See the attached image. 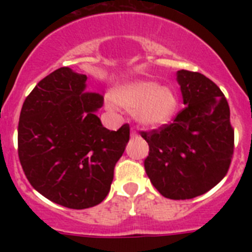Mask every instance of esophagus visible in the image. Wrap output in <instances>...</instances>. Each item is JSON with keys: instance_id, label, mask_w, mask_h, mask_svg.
<instances>
[{"instance_id": "34e87169", "label": "esophagus", "mask_w": 252, "mask_h": 252, "mask_svg": "<svg viewBox=\"0 0 252 252\" xmlns=\"http://www.w3.org/2000/svg\"><path fill=\"white\" fill-rule=\"evenodd\" d=\"M130 134H132V136H136V134H137V132H136V129H134V128H132V129H130Z\"/></svg>"}]
</instances>
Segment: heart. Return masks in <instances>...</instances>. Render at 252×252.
<instances>
[{"label": "heart", "mask_w": 252, "mask_h": 252, "mask_svg": "<svg viewBox=\"0 0 252 252\" xmlns=\"http://www.w3.org/2000/svg\"><path fill=\"white\" fill-rule=\"evenodd\" d=\"M114 99L126 110L136 112L138 120L149 126H159L170 122L178 107L175 95L153 81L124 85L115 91Z\"/></svg>", "instance_id": "heart-1"}]
</instances>
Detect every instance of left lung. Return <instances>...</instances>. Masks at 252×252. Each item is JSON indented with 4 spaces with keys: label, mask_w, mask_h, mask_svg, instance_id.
I'll use <instances>...</instances> for the list:
<instances>
[{
    "label": "left lung",
    "mask_w": 252,
    "mask_h": 252,
    "mask_svg": "<svg viewBox=\"0 0 252 252\" xmlns=\"http://www.w3.org/2000/svg\"><path fill=\"white\" fill-rule=\"evenodd\" d=\"M186 104L170 124L141 130L149 145L144 161L150 182L162 196L193 199L227 174L234 153L230 108L220 87L199 72L179 70Z\"/></svg>",
    "instance_id": "left-lung-1"
}]
</instances>
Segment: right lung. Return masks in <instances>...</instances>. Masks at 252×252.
Masks as SVG:
<instances>
[{"label": "right lung", "instance_id": "right-lung-1", "mask_svg": "<svg viewBox=\"0 0 252 252\" xmlns=\"http://www.w3.org/2000/svg\"><path fill=\"white\" fill-rule=\"evenodd\" d=\"M86 80L68 66L44 77L26 98L18 124V157L30 184L70 209L106 199L129 140V124L102 126L95 111L103 98L85 93Z\"/></svg>", "mask_w": 252, "mask_h": 252}]
</instances>
